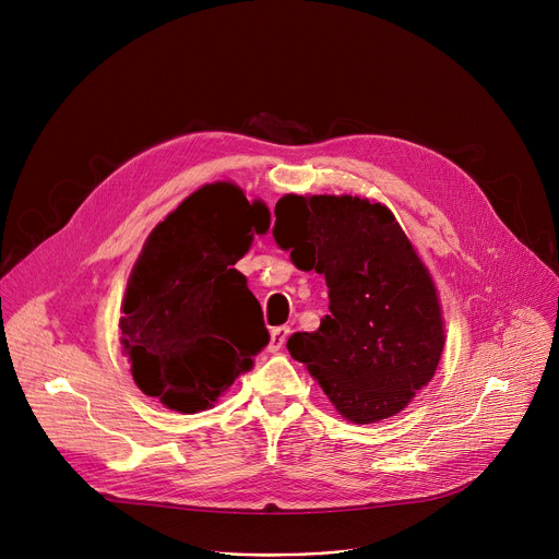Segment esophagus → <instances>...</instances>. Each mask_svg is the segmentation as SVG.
<instances>
[{
  "instance_id": "34e87169",
  "label": "esophagus",
  "mask_w": 559,
  "mask_h": 559,
  "mask_svg": "<svg viewBox=\"0 0 559 559\" xmlns=\"http://www.w3.org/2000/svg\"><path fill=\"white\" fill-rule=\"evenodd\" d=\"M287 336H289V328H274L272 332H270V345H267V349L272 352V354H276V352H281L283 349V345H285V341H287Z\"/></svg>"
}]
</instances>
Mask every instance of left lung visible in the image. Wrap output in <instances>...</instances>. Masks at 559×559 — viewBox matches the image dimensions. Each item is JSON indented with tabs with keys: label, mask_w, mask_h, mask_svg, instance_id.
Returning a JSON list of instances; mask_svg holds the SVG:
<instances>
[{
	"label": "left lung",
	"mask_w": 559,
	"mask_h": 559,
	"mask_svg": "<svg viewBox=\"0 0 559 559\" xmlns=\"http://www.w3.org/2000/svg\"><path fill=\"white\" fill-rule=\"evenodd\" d=\"M274 238L298 270L323 274L330 313L287 341L336 412L369 425L403 412L433 378L444 323L436 285L389 207L358 197L285 194Z\"/></svg>",
	"instance_id": "1"
}]
</instances>
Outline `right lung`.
<instances>
[{
  "mask_svg": "<svg viewBox=\"0 0 559 559\" xmlns=\"http://www.w3.org/2000/svg\"><path fill=\"white\" fill-rule=\"evenodd\" d=\"M270 227L263 201L207 183L158 223L132 267L121 345L136 386L173 412L197 414L270 343L263 311L234 270Z\"/></svg>",
  "mask_w": 559,
  "mask_h": 559,
  "instance_id": "1",
  "label": "right lung"
}]
</instances>
